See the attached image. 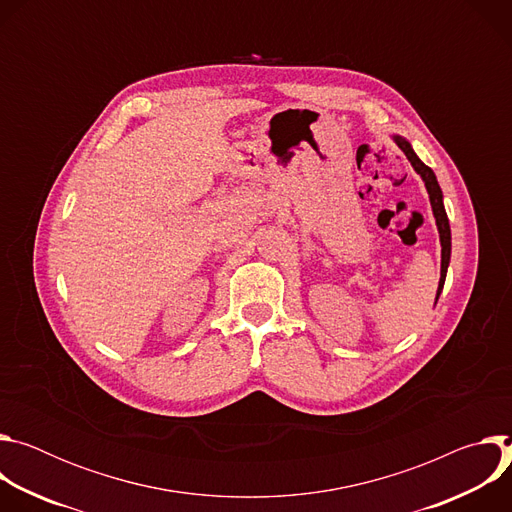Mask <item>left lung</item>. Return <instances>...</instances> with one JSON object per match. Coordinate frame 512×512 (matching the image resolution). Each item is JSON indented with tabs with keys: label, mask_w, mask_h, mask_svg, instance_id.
I'll return each mask as SVG.
<instances>
[{
	"label": "left lung",
	"mask_w": 512,
	"mask_h": 512,
	"mask_svg": "<svg viewBox=\"0 0 512 512\" xmlns=\"http://www.w3.org/2000/svg\"><path fill=\"white\" fill-rule=\"evenodd\" d=\"M393 141L399 145L401 152L407 156V160L411 162L413 170L421 176V180L425 182V188H427V194H429V202H431V210H433V216H435V225H437V231H440V243H442V271H440V285H437V294H435V304L437 300H440V294L444 289V283H446V273H448V265H450V255H452V231H450V221H448V214H446V208H444V194H442V188L440 184H437V178L433 174V170L429 166H425L417 154L413 152L411 143L401 137V135H393Z\"/></svg>",
	"instance_id": "obj_1"
}]
</instances>
